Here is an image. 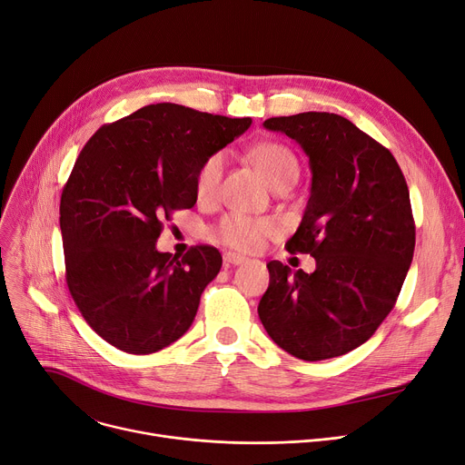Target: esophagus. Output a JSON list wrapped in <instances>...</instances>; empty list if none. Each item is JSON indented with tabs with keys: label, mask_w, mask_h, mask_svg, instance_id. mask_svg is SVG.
Returning <instances> with one entry per match:
<instances>
[{
	"label": "esophagus",
	"mask_w": 465,
	"mask_h": 465,
	"mask_svg": "<svg viewBox=\"0 0 465 465\" xmlns=\"http://www.w3.org/2000/svg\"><path fill=\"white\" fill-rule=\"evenodd\" d=\"M224 262L232 263V265H239V263H245L247 258L245 256H239L235 252H224Z\"/></svg>",
	"instance_id": "34e87169"
}]
</instances>
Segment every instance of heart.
Masks as SVG:
<instances>
[{"label": "heart", "mask_w": 465, "mask_h": 465, "mask_svg": "<svg viewBox=\"0 0 465 465\" xmlns=\"http://www.w3.org/2000/svg\"><path fill=\"white\" fill-rule=\"evenodd\" d=\"M252 162L262 169L263 177L273 188L284 183H296L300 165L286 144L282 143H262L251 151ZM226 153L216 151L209 154L195 171V193L202 202H211L218 195L220 183L224 177ZM279 230L272 218H258L241 213L224 214L213 226L211 235L214 241L233 249L251 252L262 247L265 237H272Z\"/></svg>", "instance_id": "b5f03b06"}]
</instances>
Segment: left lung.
Here are the masks:
<instances>
[{
	"label": "left lung",
	"instance_id": "1",
	"mask_svg": "<svg viewBox=\"0 0 465 465\" xmlns=\"http://www.w3.org/2000/svg\"><path fill=\"white\" fill-rule=\"evenodd\" d=\"M263 126L296 139L312 173L311 198L292 254L316 270L292 273L267 263L270 286L260 321L300 360L347 354L365 343L394 309L414 252V218L401 169L386 146L333 113L267 118Z\"/></svg>",
	"mask_w": 465,
	"mask_h": 465
}]
</instances>
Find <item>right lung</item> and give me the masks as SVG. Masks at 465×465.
I'll use <instances>...</instances> for the list:
<instances>
[{
    "label": "right lung",
    "instance_id": "1",
    "mask_svg": "<svg viewBox=\"0 0 465 465\" xmlns=\"http://www.w3.org/2000/svg\"><path fill=\"white\" fill-rule=\"evenodd\" d=\"M251 122L156 104L83 146L60 200L65 281L83 319L113 347L151 354L192 326L223 256L195 245L179 258L158 252L156 241L171 213L198 200L200 163Z\"/></svg>",
    "mask_w": 465,
    "mask_h": 465
}]
</instances>
